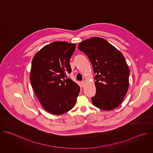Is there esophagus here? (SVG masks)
I'll list each match as a JSON object with an SVG mask.
<instances>
[{
  "label": "esophagus",
  "mask_w": 153,
  "mask_h": 153,
  "mask_svg": "<svg viewBox=\"0 0 153 153\" xmlns=\"http://www.w3.org/2000/svg\"><path fill=\"white\" fill-rule=\"evenodd\" d=\"M81 85H82V87H84V86H85V82L84 81L81 82Z\"/></svg>",
  "instance_id": "obj_1"
}]
</instances>
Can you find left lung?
Masks as SVG:
<instances>
[{"label": "left lung", "mask_w": 153, "mask_h": 153, "mask_svg": "<svg viewBox=\"0 0 153 153\" xmlns=\"http://www.w3.org/2000/svg\"><path fill=\"white\" fill-rule=\"evenodd\" d=\"M78 49L88 57L96 74V93L91 98L94 106L107 111L119 106L129 86V70L122 53L99 37L82 42Z\"/></svg>", "instance_id": "1"}]
</instances>
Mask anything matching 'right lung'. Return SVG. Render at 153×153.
Masks as SVG:
<instances>
[{
	"mask_svg": "<svg viewBox=\"0 0 153 153\" xmlns=\"http://www.w3.org/2000/svg\"><path fill=\"white\" fill-rule=\"evenodd\" d=\"M76 44L54 42L43 47L34 55L30 80L34 93L45 110L61 115L75 105L80 86L66 73H71L70 60Z\"/></svg>",
	"mask_w": 153,
	"mask_h": 153,
	"instance_id": "obj_1",
	"label": "right lung"
}]
</instances>
